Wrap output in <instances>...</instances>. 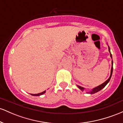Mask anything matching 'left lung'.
I'll list each match as a JSON object with an SVG mask.
<instances>
[{"mask_svg": "<svg viewBox=\"0 0 123 123\" xmlns=\"http://www.w3.org/2000/svg\"><path fill=\"white\" fill-rule=\"evenodd\" d=\"M108 49H109V51L110 53V55H111V59H112V55H111V50H110V47H109L108 46ZM113 60L111 61V75H110V77H109V79L108 80H106V81H105V82L104 83H102V84H101V85L97 86V87H95V88H94L93 89H92V90L90 91H89V92H87V93H88V94H95V93L98 92V91H99L100 90H102V88H104V87H105L106 86V84H108V83L109 82L110 80H111V75H112V73H113ZM77 87H78L80 89V90H81V91H83L84 90V87H81V86H79L78 85H77Z\"/></svg>", "mask_w": 123, "mask_h": 123, "instance_id": "obj_1", "label": "left lung"}]
</instances>
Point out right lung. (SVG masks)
Wrapping results in <instances>:
<instances>
[{
  "instance_id": "right-lung-1",
  "label": "right lung",
  "mask_w": 123,
  "mask_h": 123,
  "mask_svg": "<svg viewBox=\"0 0 123 123\" xmlns=\"http://www.w3.org/2000/svg\"><path fill=\"white\" fill-rule=\"evenodd\" d=\"M45 92H46V91H43V92H42L39 93V94H31V95H33V96H40V95H43V94H44Z\"/></svg>"
}]
</instances>
